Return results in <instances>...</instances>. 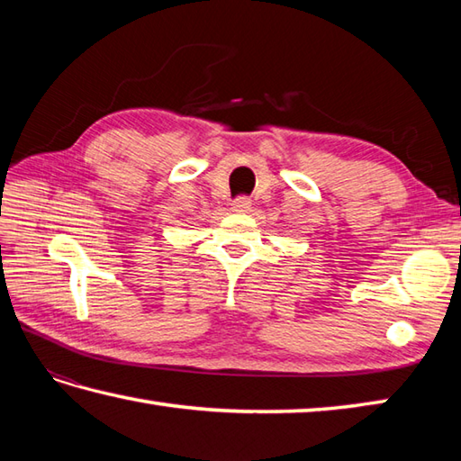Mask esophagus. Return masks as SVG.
<instances>
[{"instance_id":"34e87169","label":"esophagus","mask_w":461,"mask_h":461,"mask_svg":"<svg viewBox=\"0 0 461 461\" xmlns=\"http://www.w3.org/2000/svg\"><path fill=\"white\" fill-rule=\"evenodd\" d=\"M231 205L236 212H248L251 208V200L248 198V195H238Z\"/></svg>"}]
</instances>
